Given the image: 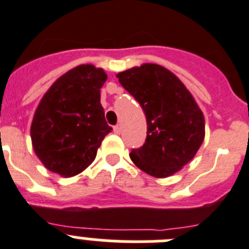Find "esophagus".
I'll return each instance as SVG.
<instances>
[{"mask_svg":"<svg viewBox=\"0 0 249 249\" xmlns=\"http://www.w3.org/2000/svg\"><path fill=\"white\" fill-rule=\"evenodd\" d=\"M114 133L115 134L122 133V127H120V125H115V126H114Z\"/></svg>","mask_w":249,"mask_h":249,"instance_id":"esophagus-1","label":"esophagus"}]
</instances>
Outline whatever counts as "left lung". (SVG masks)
<instances>
[{"label":"left lung","mask_w":249,"mask_h":249,"mask_svg":"<svg viewBox=\"0 0 249 249\" xmlns=\"http://www.w3.org/2000/svg\"><path fill=\"white\" fill-rule=\"evenodd\" d=\"M116 77L146 116V140L131 150V161L154 178H169L180 171L205 139V118L191 93L159 64L145 63Z\"/></svg>","instance_id":"8db88e82"}]
</instances>
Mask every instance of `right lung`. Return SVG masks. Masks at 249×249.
I'll return each instance as SVG.
<instances>
[{
  "instance_id": "right-lung-1",
  "label": "right lung",
  "mask_w": 249,
  "mask_h": 249,
  "mask_svg": "<svg viewBox=\"0 0 249 249\" xmlns=\"http://www.w3.org/2000/svg\"><path fill=\"white\" fill-rule=\"evenodd\" d=\"M108 75L82 64L58 78L36 109L31 139L36 155L49 171L71 178L87 169L111 127L100 104Z\"/></svg>"
}]
</instances>
